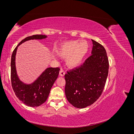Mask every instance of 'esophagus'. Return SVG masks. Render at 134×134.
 <instances>
[{
	"mask_svg": "<svg viewBox=\"0 0 134 134\" xmlns=\"http://www.w3.org/2000/svg\"><path fill=\"white\" fill-rule=\"evenodd\" d=\"M65 72L63 70H60V72H59V75L61 76H64L65 75Z\"/></svg>",
	"mask_w": 134,
	"mask_h": 134,
	"instance_id": "obj_1",
	"label": "esophagus"
}]
</instances>
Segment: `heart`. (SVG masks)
<instances>
[{"instance_id": "1", "label": "heart", "mask_w": 134, "mask_h": 134, "mask_svg": "<svg viewBox=\"0 0 134 134\" xmlns=\"http://www.w3.org/2000/svg\"><path fill=\"white\" fill-rule=\"evenodd\" d=\"M88 48V43L86 41L78 42L71 40L61 44L58 48L57 52L62 58L67 59L66 64L69 67L75 68L79 66L82 63Z\"/></svg>"}]
</instances>
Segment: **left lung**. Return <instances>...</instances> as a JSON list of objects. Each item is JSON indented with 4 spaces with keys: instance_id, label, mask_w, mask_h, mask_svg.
<instances>
[{
    "instance_id": "left-lung-1",
    "label": "left lung",
    "mask_w": 134,
    "mask_h": 134,
    "mask_svg": "<svg viewBox=\"0 0 134 134\" xmlns=\"http://www.w3.org/2000/svg\"><path fill=\"white\" fill-rule=\"evenodd\" d=\"M91 55L83 65L65 75V93L68 100L75 107L91 106L103 91L108 73L109 63L104 47L92 40Z\"/></svg>"
}]
</instances>
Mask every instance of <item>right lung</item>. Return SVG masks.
<instances>
[{
  "instance_id": "obj_1",
  "label": "right lung",
  "mask_w": 134,
  "mask_h": 134,
  "mask_svg": "<svg viewBox=\"0 0 134 134\" xmlns=\"http://www.w3.org/2000/svg\"><path fill=\"white\" fill-rule=\"evenodd\" d=\"M47 36L36 35L23 39L15 48L11 57V83L15 96L21 101L30 107H38L47 100L51 89L59 73V68H47L37 79L31 84H26L19 79L15 67V55L18 47L31 40H42Z\"/></svg>"
}]
</instances>
